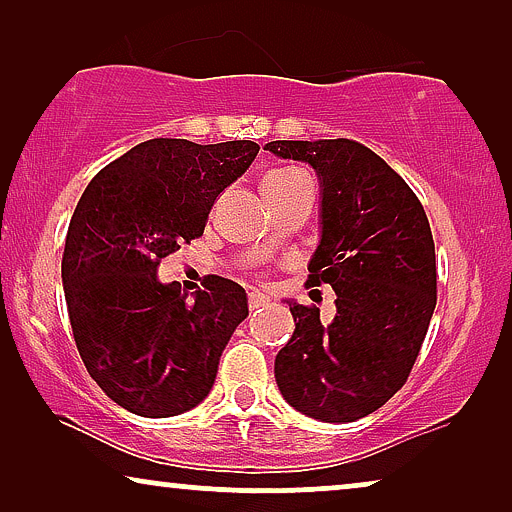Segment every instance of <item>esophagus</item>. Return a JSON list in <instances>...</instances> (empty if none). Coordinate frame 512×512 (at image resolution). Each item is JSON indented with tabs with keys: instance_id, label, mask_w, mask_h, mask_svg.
I'll return each instance as SVG.
<instances>
[{
	"instance_id": "34e87169",
	"label": "esophagus",
	"mask_w": 512,
	"mask_h": 512,
	"mask_svg": "<svg viewBox=\"0 0 512 512\" xmlns=\"http://www.w3.org/2000/svg\"><path fill=\"white\" fill-rule=\"evenodd\" d=\"M263 303H268V296L261 291H251L249 293V310H256V307H261Z\"/></svg>"
}]
</instances>
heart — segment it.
<instances>
[{
  "label": "heart",
  "mask_w": 512,
  "mask_h": 512,
  "mask_svg": "<svg viewBox=\"0 0 512 512\" xmlns=\"http://www.w3.org/2000/svg\"><path fill=\"white\" fill-rule=\"evenodd\" d=\"M293 174H296V170H277V172H270L268 177L263 179V188H268V186H275V184H282V181L291 179Z\"/></svg>",
  "instance_id": "obj_1"
}]
</instances>
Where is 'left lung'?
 I'll return each mask as SVG.
<instances>
[{
	"mask_svg": "<svg viewBox=\"0 0 512 512\" xmlns=\"http://www.w3.org/2000/svg\"><path fill=\"white\" fill-rule=\"evenodd\" d=\"M321 181V242L307 286L331 284L335 317L289 303L296 331L279 349L275 380L289 405L321 422H354L408 382L436 307L429 219L401 174L354 139L277 142Z\"/></svg>",
	"mask_w": 512,
	"mask_h": 512,
	"instance_id": "left-lung-1",
	"label": "left lung"
}]
</instances>
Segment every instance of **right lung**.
Here are the masks:
<instances>
[{
	"mask_svg": "<svg viewBox=\"0 0 512 512\" xmlns=\"http://www.w3.org/2000/svg\"><path fill=\"white\" fill-rule=\"evenodd\" d=\"M258 149L249 139H149L102 167L74 209L62 284L76 349L104 394L135 415L195 408L247 319L240 284L214 275L188 300L177 282L160 284L156 270L205 233L214 200Z\"/></svg>",
	"mask_w": 512,
	"mask_h": 512,
	"instance_id": "right-lung-1",
	"label": "right lung"
}]
</instances>
